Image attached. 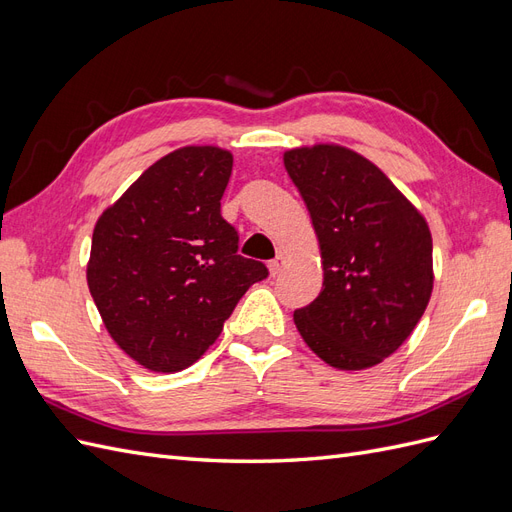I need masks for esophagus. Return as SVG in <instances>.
I'll list each match as a JSON object with an SVG mask.
<instances>
[{"instance_id": "esophagus-1", "label": "esophagus", "mask_w": 512, "mask_h": 512, "mask_svg": "<svg viewBox=\"0 0 512 512\" xmlns=\"http://www.w3.org/2000/svg\"><path fill=\"white\" fill-rule=\"evenodd\" d=\"M284 267H286V258L284 256H275L269 262V273L275 277V275H280L284 271Z\"/></svg>"}]
</instances>
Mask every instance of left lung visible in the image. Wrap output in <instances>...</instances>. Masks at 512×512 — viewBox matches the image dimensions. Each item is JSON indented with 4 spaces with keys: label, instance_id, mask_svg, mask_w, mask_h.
I'll return each instance as SVG.
<instances>
[{
    "label": "left lung",
    "instance_id": "1",
    "mask_svg": "<svg viewBox=\"0 0 512 512\" xmlns=\"http://www.w3.org/2000/svg\"><path fill=\"white\" fill-rule=\"evenodd\" d=\"M320 245L324 282L294 324L324 363L359 371L406 342L433 290L431 232L382 170L348 147L284 153Z\"/></svg>",
    "mask_w": 512,
    "mask_h": 512
}]
</instances>
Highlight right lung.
Here are the masks:
<instances>
[{"label": "right lung", "instance_id": "right-lung-1", "mask_svg": "<svg viewBox=\"0 0 512 512\" xmlns=\"http://www.w3.org/2000/svg\"><path fill=\"white\" fill-rule=\"evenodd\" d=\"M232 153L188 145L151 164L96 222L87 286L104 327L151 371H181L220 337L267 267L220 213Z\"/></svg>", "mask_w": 512, "mask_h": 512}]
</instances>
